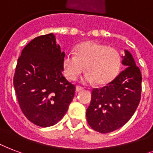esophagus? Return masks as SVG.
Wrapping results in <instances>:
<instances>
[{"instance_id": "1", "label": "esophagus", "mask_w": 153, "mask_h": 153, "mask_svg": "<svg viewBox=\"0 0 153 153\" xmlns=\"http://www.w3.org/2000/svg\"><path fill=\"white\" fill-rule=\"evenodd\" d=\"M82 89H83V88H82V87H81V86H76V92L81 91Z\"/></svg>"}]
</instances>
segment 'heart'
I'll list each match as a JSON object with an SVG mask.
<instances>
[{
  "label": "heart",
  "instance_id": "1",
  "mask_svg": "<svg viewBox=\"0 0 153 153\" xmlns=\"http://www.w3.org/2000/svg\"><path fill=\"white\" fill-rule=\"evenodd\" d=\"M65 76L75 81L84 72H88L83 78L85 83L105 85L115 78L121 67L120 54L115 48L89 41L81 43L76 52L68 51L62 59Z\"/></svg>",
  "mask_w": 153,
  "mask_h": 153
}]
</instances>
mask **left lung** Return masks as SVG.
I'll list each match as a JSON object with an SVG mask.
<instances>
[{
    "label": "left lung",
    "mask_w": 153,
    "mask_h": 153,
    "mask_svg": "<svg viewBox=\"0 0 153 153\" xmlns=\"http://www.w3.org/2000/svg\"><path fill=\"white\" fill-rule=\"evenodd\" d=\"M122 64L126 66L113 81L92 90L87 122L100 133H109L127 123L136 111L141 97L142 76L131 54L125 50Z\"/></svg>",
    "instance_id": "left-lung-1"
}]
</instances>
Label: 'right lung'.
Listing matches in <instances>:
<instances>
[{"label":"right lung","instance_id":"obj_1","mask_svg":"<svg viewBox=\"0 0 153 153\" xmlns=\"http://www.w3.org/2000/svg\"><path fill=\"white\" fill-rule=\"evenodd\" d=\"M64 54L51 33L31 40L18 59L16 96L24 115L39 127L57 123L74 97L75 85L62 74Z\"/></svg>","mask_w":153,"mask_h":153}]
</instances>
